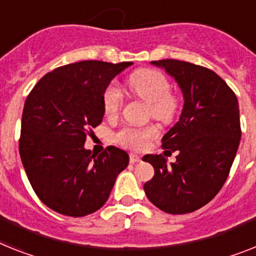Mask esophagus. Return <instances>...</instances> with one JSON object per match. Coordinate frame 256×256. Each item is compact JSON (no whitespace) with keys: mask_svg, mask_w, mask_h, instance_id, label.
<instances>
[{"mask_svg":"<svg viewBox=\"0 0 256 256\" xmlns=\"http://www.w3.org/2000/svg\"><path fill=\"white\" fill-rule=\"evenodd\" d=\"M139 161H140V158H139L138 154H130V162H132V164H135V162H139Z\"/></svg>","mask_w":256,"mask_h":256,"instance_id":"34e87169","label":"esophagus"}]
</instances>
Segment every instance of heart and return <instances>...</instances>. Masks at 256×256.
<instances>
[{"label": "heart", "instance_id": "obj_1", "mask_svg": "<svg viewBox=\"0 0 256 256\" xmlns=\"http://www.w3.org/2000/svg\"><path fill=\"white\" fill-rule=\"evenodd\" d=\"M128 87L135 98L148 104V113L158 121L169 124L176 118L180 109L177 95L170 92L168 78L154 68H140L132 72L128 79ZM124 98L117 84L110 83L102 95V108L108 117L117 116L121 110ZM158 135L154 124L136 128L124 126L116 134V140L121 146L134 151H142L147 147L148 142Z\"/></svg>", "mask_w": 256, "mask_h": 256}]
</instances>
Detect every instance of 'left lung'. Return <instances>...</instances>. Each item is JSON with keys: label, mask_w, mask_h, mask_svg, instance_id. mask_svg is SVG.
Returning <instances> with one entry per match:
<instances>
[{"label": "left lung", "mask_w": 256, "mask_h": 256, "mask_svg": "<svg viewBox=\"0 0 256 256\" xmlns=\"http://www.w3.org/2000/svg\"><path fill=\"white\" fill-rule=\"evenodd\" d=\"M174 78L184 95L180 121L162 136L164 154L177 152L168 166L162 154H146L154 176L147 198L172 214L194 212L211 202L226 181L240 140L237 96L218 74L178 60L152 61Z\"/></svg>", "instance_id": "left-lung-1"}]
</instances>
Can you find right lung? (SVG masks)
<instances>
[{
    "label": "right lung",
    "mask_w": 256,
    "mask_h": 256,
    "mask_svg": "<svg viewBox=\"0 0 256 256\" xmlns=\"http://www.w3.org/2000/svg\"><path fill=\"white\" fill-rule=\"evenodd\" d=\"M132 62L80 61L45 74L27 96L19 154L38 199L58 214L82 218L108 200L128 154L114 146L86 150L91 128L104 117L102 95Z\"/></svg>",
    "instance_id": "right-lung-1"
}]
</instances>
